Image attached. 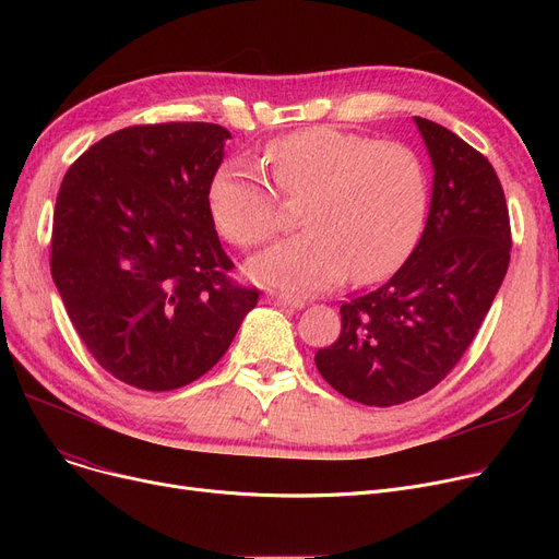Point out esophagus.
Returning a JSON list of instances; mask_svg holds the SVG:
<instances>
[{
    "label": "esophagus",
    "instance_id": "34e87169",
    "mask_svg": "<svg viewBox=\"0 0 559 559\" xmlns=\"http://www.w3.org/2000/svg\"><path fill=\"white\" fill-rule=\"evenodd\" d=\"M267 301L278 306V308H285V310H301L306 306L304 299L299 297H289V295H274V292H270L267 295Z\"/></svg>",
    "mask_w": 559,
    "mask_h": 559
}]
</instances>
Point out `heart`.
Masks as SVG:
<instances>
[{
  "mask_svg": "<svg viewBox=\"0 0 559 559\" xmlns=\"http://www.w3.org/2000/svg\"><path fill=\"white\" fill-rule=\"evenodd\" d=\"M283 194H308L304 233L251 258L249 274L285 292H324L348 272L360 283L392 274L413 253L428 213V176L403 144L333 127L274 140L267 152ZM222 235L255 247L278 228V197L247 163H226L209 188Z\"/></svg>",
  "mask_w": 559,
  "mask_h": 559,
  "instance_id": "b5f03b06",
  "label": "heart"
}]
</instances>
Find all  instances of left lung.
Segmentation results:
<instances>
[{
  "label": "left lung",
  "mask_w": 559,
  "mask_h": 559,
  "mask_svg": "<svg viewBox=\"0 0 559 559\" xmlns=\"http://www.w3.org/2000/svg\"><path fill=\"white\" fill-rule=\"evenodd\" d=\"M415 124L432 163L421 238L388 283L340 308V337L314 354L333 390L376 407L426 394L457 365L510 264V215L489 160L444 127Z\"/></svg>",
  "instance_id": "8db88e82"
}]
</instances>
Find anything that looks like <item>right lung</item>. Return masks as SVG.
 <instances>
[{"instance_id":"add662e5","label":"right lung","mask_w":559,"mask_h":559,"mask_svg":"<svg viewBox=\"0 0 559 559\" xmlns=\"http://www.w3.org/2000/svg\"><path fill=\"white\" fill-rule=\"evenodd\" d=\"M230 133L209 122L115 131L66 174L51 278L95 360L169 392L226 354L258 292L230 283L209 188Z\"/></svg>"}]
</instances>
